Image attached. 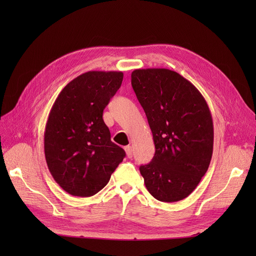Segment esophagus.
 <instances>
[{
    "label": "esophagus",
    "instance_id": "1",
    "mask_svg": "<svg viewBox=\"0 0 256 256\" xmlns=\"http://www.w3.org/2000/svg\"><path fill=\"white\" fill-rule=\"evenodd\" d=\"M125 152L128 158H132V148H131V146H125Z\"/></svg>",
    "mask_w": 256,
    "mask_h": 256
}]
</instances>
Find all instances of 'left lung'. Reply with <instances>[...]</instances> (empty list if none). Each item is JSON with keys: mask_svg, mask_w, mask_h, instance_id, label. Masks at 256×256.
Returning <instances> with one entry per match:
<instances>
[{"mask_svg": "<svg viewBox=\"0 0 256 256\" xmlns=\"http://www.w3.org/2000/svg\"><path fill=\"white\" fill-rule=\"evenodd\" d=\"M131 85L156 148L150 164L140 166L146 188L161 202L184 200L212 156L214 125L206 100L190 81L166 68L136 69Z\"/></svg>", "mask_w": 256, "mask_h": 256, "instance_id": "8db88e82", "label": "left lung"}]
</instances>
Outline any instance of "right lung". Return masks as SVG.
<instances>
[{
  "label": "right lung",
  "instance_id": "add662e5",
  "mask_svg": "<svg viewBox=\"0 0 256 256\" xmlns=\"http://www.w3.org/2000/svg\"><path fill=\"white\" fill-rule=\"evenodd\" d=\"M122 72H88L62 90L44 129V156L60 188L74 196L96 194L125 158L111 141L102 114L120 88Z\"/></svg>",
  "mask_w": 256,
  "mask_h": 256
}]
</instances>
